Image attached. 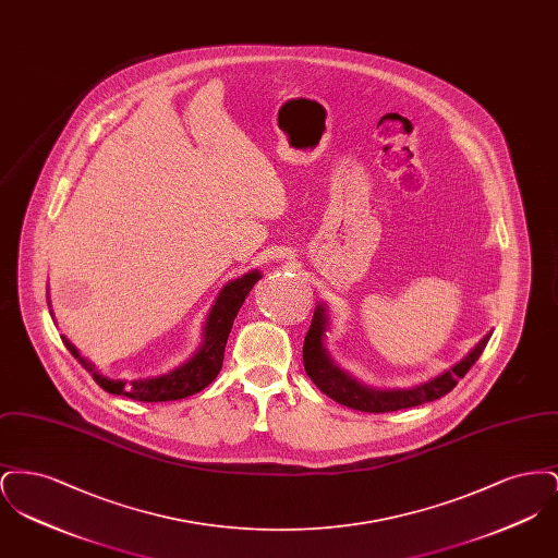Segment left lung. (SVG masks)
I'll return each mask as SVG.
<instances>
[{
  "label": "left lung",
  "instance_id": "8db88e82",
  "mask_svg": "<svg viewBox=\"0 0 558 558\" xmlns=\"http://www.w3.org/2000/svg\"><path fill=\"white\" fill-rule=\"evenodd\" d=\"M324 312L326 310L318 305V310L314 312V318H312V326L305 335L303 366H305L307 376L312 378V383L318 387L322 393L343 403L347 408L362 410V412H396L403 408L421 405L425 401L444 398L458 385V380L464 378V374L471 371V366L477 362L478 355L483 353V349L492 337V335H485L464 360H460L456 366H451L450 371L439 374L437 378L428 380L425 385H418L414 389H401V391H376V389L360 385L355 378L339 371L330 362V357L324 349V330H326V314Z\"/></svg>",
  "mask_w": 558,
  "mask_h": 558
}]
</instances>
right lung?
Listing matches in <instances>:
<instances>
[{"mask_svg": "<svg viewBox=\"0 0 558 558\" xmlns=\"http://www.w3.org/2000/svg\"><path fill=\"white\" fill-rule=\"evenodd\" d=\"M259 278H262L259 271H248L242 278L228 282L217 294V301L207 316L201 349L187 360L184 366L157 378H140L130 383L110 380L107 376L94 371V366L87 360H83L80 351L64 337H62V343L80 360L85 371L92 372L94 380L112 396H125L135 401H173V399L187 398L203 391L207 385H211L215 376L221 371L223 349L228 343V335L232 330L234 318L246 294L257 284Z\"/></svg>", "mask_w": 558, "mask_h": 558, "instance_id": "1", "label": "right lung"}]
</instances>
